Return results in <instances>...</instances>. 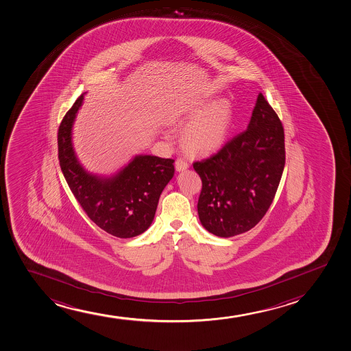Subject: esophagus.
<instances>
[{
    "label": "esophagus",
    "instance_id": "esophagus-1",
    "mask_svg": "<svg viewBox=\"0 0 351 351\" xmlns=\"http://www.w3.org/2000/svg\"><path fill=\"white\" fill-rule=\"evenodd\" d=\"M189 167H190V164L187 161L184 160V159H182V158H178L177 160H176V169H177L178 172L185 171Z\"/></svg>",
    "mask_w": 351,
    "mask_h": 351
}]
</instances>
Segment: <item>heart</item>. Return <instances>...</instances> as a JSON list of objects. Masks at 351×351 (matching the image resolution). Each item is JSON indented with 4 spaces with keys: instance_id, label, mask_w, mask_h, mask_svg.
I'll use <instances>...</instances> for the list:
<instances>
[{
    "instance_id": "1",
    "label": "heart",
    "mask_w": 351,
    "mask_h": 351,
    "mask_svg": "<svg viewBox=\"0 0 351 351\" xmlns=\"http://www.w3.org/2000/svg\"><path fill=\"white\" fill-rule=\"evenodd\" d=\"M233 109L227 99L200 101L174 110L166 117L172 125L190 121L182 132V143L195 154L218 152L233 128Z\"/></svg>"
}]
</instances>
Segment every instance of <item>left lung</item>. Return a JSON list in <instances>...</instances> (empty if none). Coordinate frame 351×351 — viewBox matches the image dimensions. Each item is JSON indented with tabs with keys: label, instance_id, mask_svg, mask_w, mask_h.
Returning <instances> with one entry per match:
<instances>
[{
	"label": "left lung",
	"instance_id": "1",
	"mask_svg": "<svg viewBox=\"0 0 351 351\" xmlns=\"http://www.w3.org/2000/svg\"><path fill=\"white\" fill-rule=\"evenodd\" d=\"M285 162L282 124L258 93L246 131L193 164L202 182L197 214L204 228L220 238L252 230L273 202Z\"/></svg>",
	"mask_w": 351,
	"mask_h": 351
}]
</instances>
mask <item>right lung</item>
Instances as JSON below:
<instances>
[{
    "mask_svg": "<svg viewBox=\"0 0 351 351\" xmlns=\"http://www.w3.org/2000/svg\"><path fill=\"white\" fill-rule=\"evenodd\" d=\"M84 101L78 97L58 129V159L70 190L91 220L121 239L144 233L154 221L159 197L174 176L173 159L137 154L111 176L91 173L78 160L73 123Z\"/></svg>",
    "mask_w": 351,
    "mask_h": 351,
    "instance_id": "1",
    "label": "right lung"
}]
</instances>
